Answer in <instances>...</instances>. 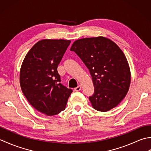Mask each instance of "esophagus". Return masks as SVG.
<instances>
[{"label": "esophagus", "instance_id": "esophagus-1", "mask_svg": "<svg viewBox=\"0 0 151 151\" xmlns=\"http://www.w3.org/2000/svg\"><path fill=\"white\" fill-rule=\"evenodd\" d=\"M81 88H82L81 86L79 85V86H77V87L75 88V91H79L80 90H81Z\"/></svg>", "mask_w": 151, "mask_h": 151}]
</instances>
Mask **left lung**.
Returning a JSON list of instances; mask_svg holds the SVG:
<instances>
[{
  "label": "left lung",
  "mask_w": 151,
  "mask_h": 151,
  "mask_svg": "<svg viewBox=\"0 0 151 151\" xmlns=\"http://www.w3.org/2000/svg\"><path fill=\"white\" fill-rule=\"evenodd\" d=\"M74 51L88 67L94 86L89 97L96 110L107 111L116 107L125 97L130 84V70L123 51L113 41L105 37L76 40Z\"/></svg>",
  "instance_id": "obj_1"
}]
</instances>
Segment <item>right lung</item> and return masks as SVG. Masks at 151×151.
<instances>
[{"instance_id":"obj_1","label":"right lung","mask_w":151,"mask_h":151,"mask_svg":"<svg viewBox=\"0 0 151 151\" xmlns=\"http://www.w3.org/2000/svg\"><path fill=\"white\" fill-rule=\"evenodd\" d=\"M70 40H42L31 48L22 63L20 85L25 97L37 111L55 115L65 110L71 89L61 83L58 65Z\"/></svg>"}]
</instances>
